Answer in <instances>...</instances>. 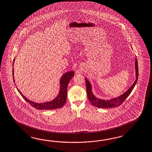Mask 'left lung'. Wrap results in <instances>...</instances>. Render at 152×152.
<instances>
[{
	"instance_id": "left-lung-1",
	"label": "left lung",
	"mask_w": 152,
	"mask_h": 152,
	"mask_svg": "<svg viewBox=\"0 0 152 152\" xmlns=\"http://www.w3.org/2000/svg\"><path fill=\"white\" fill-rule=\"evenodd\" d=\"M135 68H136V79L135 82H134L132 86L129 88V89L126 92H125L124 94L121 95L120 96L117 98H115L113 99L110 100H101L95 97L91 92V84H90L89 81L87 80V79L85 78L87 95L91 104L99 108H111L113 107H117L121 105L123 103V102L125 101V99L128 97V96L131 94L137 82V80L138 78V62H137V59H136V62H135Z\"/></svg>"
}]
</instances>
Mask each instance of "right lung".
<instances>
[{
	"label": "right lung",
	"mask_w": 152,
	"mask_h": 152,
	"mask_svg": "<svg viewBox=\"0 0 152 152\" xmlns=\"http://www.w3.org/2000/svg\"><path fill=\"white\" fill-rule=\"evenodd\" d=\"M15 59H14V62ZM14 64V63H13ZM74 72L73 71H70L69 72H67L64 74L62 77L61 79L60 80V90L59 93L57 97H56L54 100L52 101L49 102H46L43 103H36L34 102L30 101V100L27 99L26 97L23 96L22 93L19 91V90L17 88L18 91L19 92L21 95L23 96V99L27 101L28 103H29L30 105H31L34 108L38 110H54V109H59L62 107L63 105L65 104L66 100V89L67 86L68 85V83L70 81V79L74 76ZM12 75L14 76V70L12 69ZM14 82L15 83L14 78L13 77Z\"/></svg>",
	"instance_id": "1"
}]
</instances>
